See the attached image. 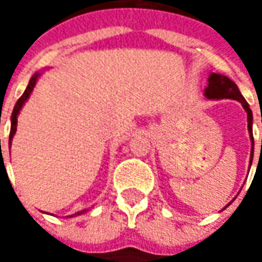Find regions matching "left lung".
Returning <instances> with one entry per match:
<instances>
[{
  "instance_id": "obj_1",
  "label": "left lung",
  "mask_w": 262,
  "mask_h": 262,
  "mask_svg": "<svg viewBox=\"0 0 262 262\" xmlns=\"http://www.w3.org/2000/svg\"><path fill=\"white\" fill-rule=\"evenodd\" d=\"M204 95L207 99H233L241 102L244 109L247 111L248 114V131L251 134V162H249V166L252 165V157H254V137H252V111L249 109V105L247 103V100L244 99V96L241 95L237 86L226 76H222V74H216V73H211L208 77V86L204 90ZM262 144V141H261ZM262 150V147H261ZM230 204V203H229ZM227 204V206H229ZM226 206V207H227ZM225 207V208H226Z\"/></svg>"
}]
</instances>
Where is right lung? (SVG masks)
Here are the masks:
<instances>
[{"label": "right lung", "instance_id": "add662e5", "mask_svg": "<svg viewBox=\"0 0 262 262\" xmlns=\"http://www.w3.org/2000/svg\"><path fill=\"white\" fill-rule=\"evenodd\" d=\"M39 76H40V74H39V73H36L35 76L30 78V81H29V86L26 87L25 93H23V95H21V97L17 100L14 109H13V114H11V129H10V140H8V144H11V140H13V137H14L15 131H17V115L20 114V109L23 107L25 102L27 100V99H29L30 93L33 92V87H35L36 81H37V77ZM81 213H84V211H80V213H77V214H81Z\"/></svg>", "mask_w": 262, "mask_h": 262}]
</instances>
